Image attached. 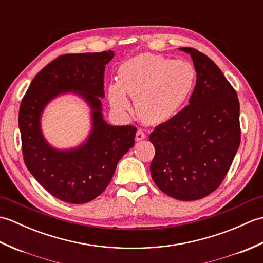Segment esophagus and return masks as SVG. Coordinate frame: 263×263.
<instances>
[{"instance_id": "esophagus-1", "label": "esophagus", "mask_w": 263, "mask_h": 263, "mask_svg": "<svg viewBox=\"0 0 263 263\" xmlns=\"http://www.w3.org/2000/svg\"><path fill=\"white\" fill-rule=\"evenodd\" d=\"M146 138V135H144V132L142 130H138L136 133V140L137 141H141L143 139Z\"/></svg>"}]
</instances>
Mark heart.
<instances>
[{
  "mask_svg": "<svg viewBox=\"0 0 263 263\" xmlns=\"http://www.w3.org/2000/svg\"><path fill=\"white\" fill-rule=\"evenodd\" d=\"M195 71L191 63L155 54H140L119 69V82L109 86L111 106L131 110L128 96L136 99L139 116L148 123H163L175 116L192 92Z\"/></svg>",
  "mask_w": 263,
  "mask_h": 263,
  "instance_id": "heart-1",
  "label": "heart"
}]
</instances>
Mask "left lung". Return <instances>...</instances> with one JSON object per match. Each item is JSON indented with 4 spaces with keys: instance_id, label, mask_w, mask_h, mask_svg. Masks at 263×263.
<instances>
[{
    "instance_id": "1",
    "label": "left lung",
    "mask_w": 263,
    "mask_h": 263,
    "mask_svg": "<svg viewBox=\"0 0 263 263\" xmlns=\"http://www.w3.org/2000/svg\"><path fill=\"white\" fill-rule=\"evenodd\" d=\"M197 85L189 105L149 136L155 147L150 165L161 191L182 201L202 199L220 185L241 142L235 89L212 61L194 48Z\"/></svg>"
}]
</instances>
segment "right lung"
<instances>
[{
    "label": "right lung",
    "instance_id": "obj_1",
    "mask_svg": "<svg viewBox=\"0 0 263 263\" xmlns=\"http://www.w3.org/2000/svg\"><path fill=\"white\" fill-rule=\"evenodd\" d=\"M114 52L65 54L33 78L19 110L25 164L41 185L64 202L80 204L97 198L107 187L119 160L135 146L137 127L113 126L102 114L105 66ZM73 92L92 109V131L73 149L52 147L42 136L40 117L52 99Z\"/></svg>",
    "mask_w": 263,
    "mask_h": 263
}]
</instances>
